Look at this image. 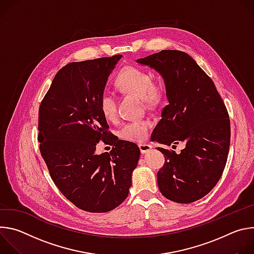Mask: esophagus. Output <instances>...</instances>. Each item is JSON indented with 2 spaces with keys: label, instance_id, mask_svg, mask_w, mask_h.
<instances>
[{
  "label": "esophagus",
  "instance_id": "1",
  "mask_svg": "<svg viewBox=\"0 0 254 254\" xmlns=\"http://www.w3.org/2000/svg\"><path fill=\"white\" fill-rule=\"evenodd\" d=\"M138 148H139V151H140L141 154H144V153H147V152H149V151L152 150V146H151V144L144 143V142L138 143Z\"/></svg>",
  "mask_w": 254,
  "mask_h": 254
}]
</instances>
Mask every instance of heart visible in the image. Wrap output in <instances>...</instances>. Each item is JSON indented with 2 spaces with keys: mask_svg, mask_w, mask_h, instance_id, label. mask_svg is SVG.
<instances>
[{
  "mask_svg": "<svg viewBox=\"0 0 254 254\" xmlns=\"http://www.w3.org/2000/svg\"><path fill=\"white\" fill-rule=\"evenodd\" d=\"M116 86L123 92L138 95L147 105H157L166 96V84L161 78H152L147 70L136 66H126L120 70L116 79ZM99 108L107 120H115L118 115L117 98L111 91L104 90L98 99ZM153 123L149 119L126 123L120 128L121 137L138 141L146 137Z\"/></svg>",
  "mask_w": 254,
  "mask_h": 254,
  "instance_id": "heart-1",
  "label": "heart"
}]
</instances>
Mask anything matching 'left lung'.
Masks as SVG:
<instances>
[{"mask_svg":"<svg viewBox=\"0 0 254 254\" xmlns=\"http://www.w3.org/2000/svg\"><path fill=\"white\" fill-rule=\"evenodd\" d=\"M158 70L165 79L169 104L153 139L171 146L184 141L180 154L157 148L165 164L159 189L167 199L188 204L207 195L224 171L230 146L227 108L212 79L187 53L162 50L136 60Z\"/></svg>","mask_w":254,"mask_h":254,"instance_id":"obj_1","label":"left lung"}]
</instances>
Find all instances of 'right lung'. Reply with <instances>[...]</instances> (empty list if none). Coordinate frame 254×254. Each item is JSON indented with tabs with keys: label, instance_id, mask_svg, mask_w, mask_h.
<instances>
[{
	"label": "right lung",
	"instance_id": "right-lung-1",
	"mask_svg": "<svg viewBox=\"0 0 254 254\" xmlns=\"http://www.w3.org/2000/svg\"><path fill=\"white\" fill-rule=\"evenodd\" d=\"M121 54L62 67L39 106L40 153L54 184L77 208L108 212L121 205L131 186L139 149L113 140L98 99ZM110 140V153L95 154L96 143Z\"/></svg>",
	"mask_w": 254,
	"mask_h": 254
}]
</instances>
